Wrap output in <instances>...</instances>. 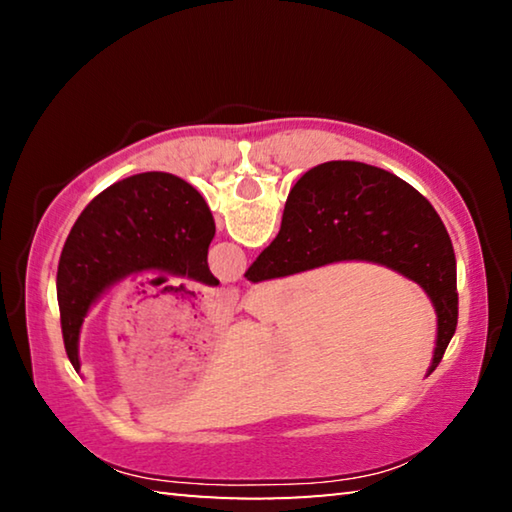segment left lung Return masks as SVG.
<instances>
[{
  "mask_svg": "<svg viewBox=\"0 0 512 512\" xmlns=\"http://www.w3.org/2000/svg\"><path fill=\"white\" fill-rule=\"evenodd\" d=\"M214 232L203 196L171 173H137L92 198L69 230L56 275L60 327L74 370L81 372L85 316L128 275L169 273L216 287L207 266Z\"/></svg>",
  "mask_w": 512,
  "mask_h": 512,
  "instance_id": "obj_1",
  "label": "left lung"
}]
</instances>
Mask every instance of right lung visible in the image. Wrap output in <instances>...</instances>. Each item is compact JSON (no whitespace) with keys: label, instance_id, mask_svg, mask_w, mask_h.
Returning <instances> with one entry per match:
<instances>
[{"label":"right lung","instance_id":"1","mask_svg":"<svg viewBox=\"0 0 512 512\" xmlns=\"http://www.w3.org/2000/svg\"><path fill=\"white\" fill-rule=\"evenodd\" d=\"M336 262L386 266L422 287L438 318L431 375L458 320L456 257L433 205L370 164L334 160L309 169L289 192L277 237L244 277L264 282Z\"/></svg>","mask_w":512,"mask_h":512}]
</instances>
